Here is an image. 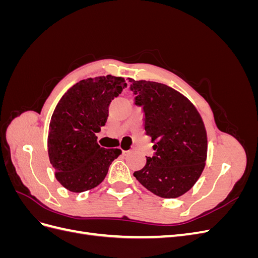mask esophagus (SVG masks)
Listing matches in <instances>:
<instances>
[{"instance_id": "34e87169", "label": "esophagus", "mask_w": 258, "mask_h": 258, "mask_svg": "<svg viewBox=\"0 0 258 258\" xmlns=\"http://www.w3.org/2000/svg\"><path fill=\"white\" fill-rule=\"evenodd\" d=\"M129 153H130V151H124V150L122 151V154H123V155H128Z\"/></svg>"}]
</instances>
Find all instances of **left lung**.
I'll return each mask as SVG.
<instances>
[{"label":"left lung","mask_w":258,"mask_h":258,"mask_svg":"<svg viewBox=\"0 0 258 258\" xmlns=\"http://www.w3.org/2000/svg\"><path fill=\"white\" fill-rule=\"evenodd\" d=\"M136 104L143 107L146 135L155 143L153 157L134 175L161 198L182 196L206 167L208 138L199 112L182 93L165 84L129 79Z\"/></svg>","instance_id":"left-lung-1"}]
</instances>
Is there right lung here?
Segmentation results:
<instances>
[{"mask_svg":"<svg viewBox=\"0 0 258 258\" xmlns=\"http://www.w3.org/2000/svg\"><path fill=\"white\" fill-rule=\"evenodd\" d=\"M127 84L112 75L73 85L52 113L47 139L49 161L57 181L72 192L95 188L105 178L119 148L101 147L96 134L108 117V106Z\"/></svg>","mask_w":258,"mask_h":258,"instance_id":"add662e5","label":"right lung"}]
</instances>
